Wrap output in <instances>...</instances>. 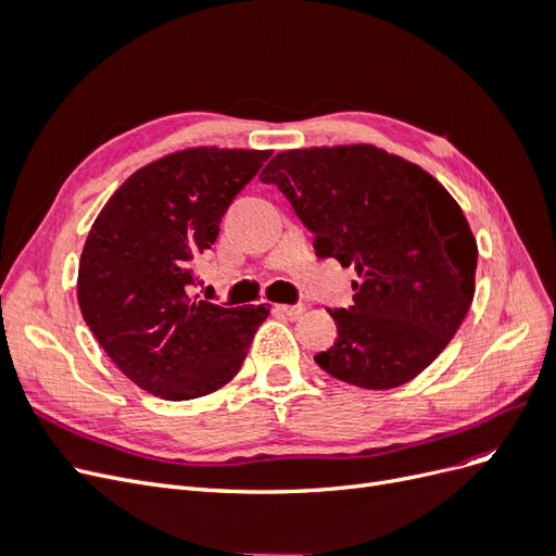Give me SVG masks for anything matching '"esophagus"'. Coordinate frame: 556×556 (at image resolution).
<instances>
[{
    "label": "esophagus",
    "instance_id": "esophagus-1",
    "mask_svg": "<svg viewBox=\"0 0 556 556\" xmlns=\"http://www.w3.org/2000/svg\"><path fill=\"white\" fill-rule=\"evenodd\" d=\"M276 311H278V313H282V315H288L290 319H296L301 313L306 311V306H304V304H294V306H276Z\"/></svg>",
    "mask_w": 556,
    "mask_h": 556
}]
</instances>
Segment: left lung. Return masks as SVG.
<instances>
[{"instance_id": "obj_1", "label": "left lung", "mask_w": 556, "mask_h": 556, "mask_svg": "<svg viewBox=\"0 0 556 556\" xmlns=\"http://www.w3.org/2000/svg\"><path fill=\"white\" fill-rule=\"evenodd\" d=\"M288 197L319 257L355 266L352 306L329 308L339 339L319 368L392 390L441 355L470 308L478 245L443 185L376 146L278 153L260 176Z\"/></svg>"}]
</instances>
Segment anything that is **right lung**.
Here are the masks:
<instances>
[{
    "instance_id": "obj_1",
    "label": "right lung",
    "mask_w": 556,
    "mask_h": 556,
    "mask_svg": "<svg viewBox=\"0 0 556 556\" xmlns=\"http://www.w3.org/2000/svg\"><path fill=\"white\" fill-rule=\"evenodd\" d=\"M271 150L190 148L131 174L106 201L78 264V306L99 345L141 390L188 401L220 390L268 306L192 299L194 262Z\"/></svg>"
}]
</instances>
